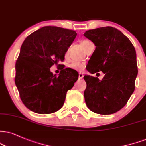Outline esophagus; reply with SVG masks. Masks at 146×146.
Wrapping results in <instances>:
<instances>
[{
  "instance_id": "esophagus-1",
  "label": "esophagus",
  "mask_w": 146,
  "mask_h": 146,
  "mask_svg": "<svg viewBox=\"0 0 146 146\" xmlns=\"http://www.w3.org/2000/svg\"><path fill=\"white\" fill-rule=\"evenodd\" d=\"M83 76H84L83 74L79 73V75H78V78H79V79H82V78H83Z\"/></svg>"
}]
</instances>
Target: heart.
Segmentation results:
<instances>
[{
  "mask_svg": "<svg viewBox=\"0 0 146 146\" xmlns=\"http://www.w3.org/2000/svg\"><path fill=\"white\" fill-rule=\"evenodd\" d=\"M88 40H83L81 42V44H83L84 42H87ZM70 68L72 69L76 70V71H82L84 69V64L83 63L80 62H74L70 64Z\"/></svg>",
  "mask_w": 146,
  "mask_h": 146,
  "instance_id": "b5f03b06",
  "label": "heart"
}]
</instances>
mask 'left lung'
<instances>
[{
    "label": "left lung",
    "mask_w": 146,
    "mask_h": 146,
    "mask_svg": "<svg viewBox=\"0 0 146 146\" xmlns=\"http://www.w3.org/2000/svg\"><path fill=\"white\" fill-rule=\"evenodd\" d=\"M84 36L95 46L88 62V72L105 74L102 80L84 76L86 104L97 114H114L126 105L135 90L138 73L135 49L128 38L113 27L87 30Z\"/></svg>",
    "instance_id": "obj_1"
}]
</instances>
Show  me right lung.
<instances>
[{"label": "right lung", "instance_id": "right-lung-1", "mask_svg": "<svg viewBox=\"0 0 146 146\" xmlns=\"http://www.w3.org/2000/svg\"><path fill=\"white\" fill-rule=\"evenodd\" d=\"M76 35L74 30L44 26L23 41L15 64V82L21 101L30 110L47 114L62 108L66 93L78 80V74L67 68L56 76L50 68L64 60Z\"/></svg>", "mask_w": 146, "mask_h": 146}]
</instances>
